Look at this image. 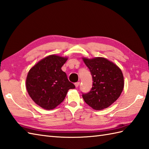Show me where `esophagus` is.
<instances>
[{
  "instance_id": "esophagus-1",
  "label": "esophagus",
  "mask_w": 149,
  "mask_h": 149,
  "mask_svg": "<svg viewBox=\"0 0 149 149\" xmlns=\"http://www.w3.org/2000/svg\"><path fill=\"white\" fill-rule=\"evenodd\" d=\"M79 84H80V82H77V83H75V87L77 88L79 86Z\"/></svg>"
}]
</instances>
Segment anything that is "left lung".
Segmentation results:
<instances>
[{"label":"left lung","mask_w":149,"mask_h":149,"mask_svg":"<svg viewBox=\"0 0 149 149\" xmlns=\"http://www.w3.org/2000/svg\"><path fill=\"white\" fill-rule=\"evenodd\" d=\"M93 78V87L83 95L88 106L95 110L109 107L118 99L124 87L122 72L113 62L102 57L89 59L83 57Z\"/></svg>","instance_id":"8db88e82"}]
</instances>
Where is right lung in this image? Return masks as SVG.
Returning <instances> with one entry per match:
<instances>
[{"label": "right lung", "mask_w": 149, "mask_h": 149, "mask_svg": "<svg viewBox=\"0 0 149 149\" xmlns=\"http://www.w3.org/2000/svg\"><path fill=\"white\" fill-rule=\"evenodd\" d=\"M68 57L52 54L41 59L28 72L26 89L30 97L43 109L56 108L75 85L61 70Z\"/></svg>", "instance_id": "obj_1"}]
</instances>
